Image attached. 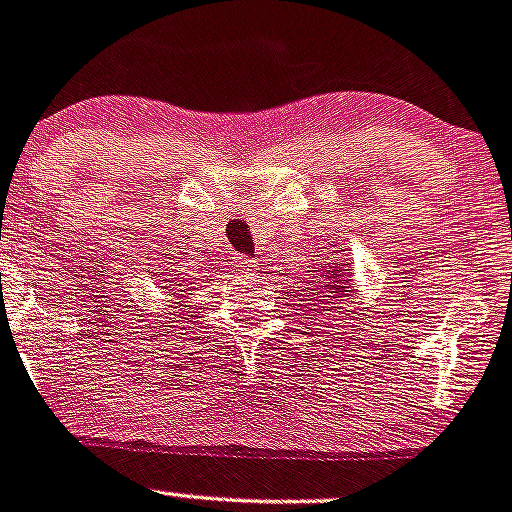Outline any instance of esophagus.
Segmentation results:
<instances>
[{
	"mask_svg": "<svg viewBox=\"0 0 512 512\" xmlns=\"http://www.w3.org/2000/svg\"><path fill=\"white\" fill-rule=\"evenodd\" d=\"M231 269L241 276H253V271H256V261L248 259V256H233Z\"/></svg>",
	"mask_w": 512,
	"mask_h": 512,
	"instance_id": "34e87169",
	"label": "esophagus"
}]
</instances>
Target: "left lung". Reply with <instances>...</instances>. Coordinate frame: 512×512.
Wrapping results in <instances>:
<instances>
[{
	"instance_id": "left-lung-1",
	"label": "left lung",
	"mask_w": 512,
	"mask_h": 512,
	"mask_svg": "<svg viewBox=\"0 0 512 512\" xmlns=\"http://www.w3.org/2000/svg\"><path fill=\"white\" fill-rule=\"evenodd\" d=\"M316 279H319V284H321L319 294L326 296V304L342 301L344 296H349L354 291L352 269H349V264H329V266L324 264L321 276H316Z\"/></svg>"
}]
</instances>
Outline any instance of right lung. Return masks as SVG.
<instances>
[{
    "mask_svg": "<svg viewBox=\"0 0 512 512\" xmlns=\"http://www.w3.org/2000/svg\"><path fill=\"white\" fill-rule=\"evenodd\" d=\"M158 274H160V271H158ZM160 276H163V274H160ZM163 281H165V279H163Z\"/></svg>",
    "mask_w": 512,
    "mask_h": 512,
    "instance_id": "obj_1",
    "label": "right lung"
}]
</instances>
